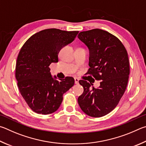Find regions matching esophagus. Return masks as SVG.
Masks as SVG:
<instances>
[{
  "label": "esophagus",
  "mask_w": 146,
  "mask_h": 146,
  "mask_svg": "<svg viewBox=\"0 0 146 146\" xmlns=\"http://www.w3.org/2000/svg\"><path fill=\"white\" fill-rule=\"evenodd\" d=\"M74 81H75V84H78L79 83V81H80V80H79V79L77 78H74Z\"/></svg>",
  "instance_id": "34e87169"
}]
</instances>
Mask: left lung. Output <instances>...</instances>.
Listing matches in <instances>:
<instances>
[{"label": "left lung", "instance_id": "8db88e82", "mask_svg": "<svg viewBox=\"0 0 146 146\" xmlns=\"http://www.w3.org/2000/svg\"><path fill=\"white\" fill-rule=\"evenodd\" d=\"M78 37L89 49L87 74L101 81L98 88H92L93 84L86 81H79L84 91L78 104L88 115L103 117L115 108L126 90L129 74L127 52L121 41L106 31H82Z\"/></svg>", "mask_w": 146, "mask_h": 146}]
</instances>
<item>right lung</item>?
I'll use <instances>...</instances> for the list:
<instances>
[{"label":"right lung","instance_id":"obj_1","mask_svg":"<svg viewBox=\"0 0 146 146\" xmlns=\"http://www.w3.org/2000/svg\"><path fill=\"white\" fill-rule=\"evenodd\" d=\"M79 31L47 29L31 36L18 56L15 77L20 92L33 111L47 115L56 111L63 95L74 85L72 77L57 80L48 66L58 62V54L74 40Z\"/></svg>","mask_w":146,"mask_h":146}]
</instances>
